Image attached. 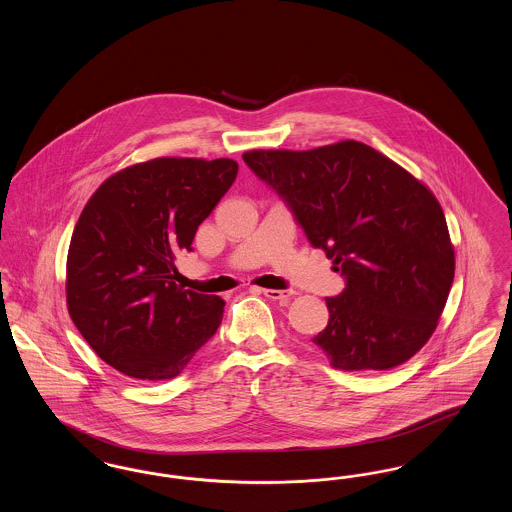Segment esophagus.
Segmentation results:
<instances>
[{
	"label": "esophagus",
	"mask_w": 512,
	"mask_h": 512,
	"mask_svg": "<svg viewBox=\"0 0 512 512\" xmlns=\"http://www.w3.org/2000/svg\"><path fill=\"white\" fill-rule=\"evenodd\" d=\"M263 295H267L268 299H274V301H282V299H290L292 292L290 290H261Z\"/></svg>",
	"instance_id": "34e87169"
}]
</instances>
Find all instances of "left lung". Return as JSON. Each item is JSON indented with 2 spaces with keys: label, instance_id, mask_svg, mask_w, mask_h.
<instances>
[{
  "label": "left lung",
  "instance_id": "left-lung-1",
  "mask_svg": "<svg viewBox=\"0 0 512 512\" xmlns=\"http://www.w3.org/2000/svg\"><path fill=\"white\" fill-rule=\"evenodd\" d=\"M244 161L347 280L338 297H326L330 320L313 338L330 365L388 370L409 361L432 338L455 276V249L432 190L355 140L251 149Z\"/></svg>",
  "mask_w": 512,
  "mask_h": 512
}]
</instances>
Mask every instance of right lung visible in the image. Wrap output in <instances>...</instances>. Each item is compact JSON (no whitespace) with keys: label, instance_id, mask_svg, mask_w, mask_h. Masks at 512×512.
<instances>
[{"label":"right lung","instance_id":"add662e5","mask_svg":"<svg viewBox=\"0 0 512 512\" xmlns=\"http://www.w3.org/2000/svg\"><path fill=\"white\" fill-rule=\"evenodd\" d=\"M236 174L232 159L157 157L115 172L88 199L65 290L101 361L136 380H171L215 336L224 299L176 286L172 272Z\"/></svg>","mask_w":512,"mask_h":512}]
</instances>
